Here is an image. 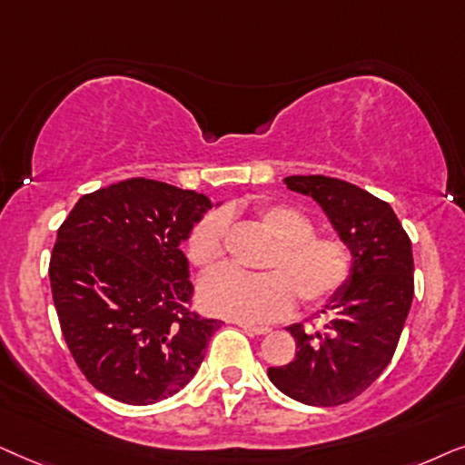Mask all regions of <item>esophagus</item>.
<instances>
[{
	"label": "esophagus",
	"mask_w": 465,
	"mask_h": 465,
	"mask_svg": "<svg viewBox=\"0 0 465 465\" xmlns=\"http://www.w3.org/2000/svg\"><path fill=\"white\" fill-rule=\"evenodd\" d=\"M240 327H242L246 333H251V336H265V333L272 331L270 327H259V325H251V323H240Z\"/></svg>",
	"instance_id": "esophagus-1"
}]
</instances>
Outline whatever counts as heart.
<instances>
[{
  "instance_id": "b5f03b06",
  "label": "heart",
  "mask_w": 465,
  "mask_h": 465,
  "mask_svg": "<svg viewBox=\"0 0 465 465\" xmlns=\"http://www.w3.org/2000/svg\"><path fill=\"white\" fill-rule=\"evenodd\" d=\"M255 221L274 244L265 251L262 274L223 270L200 287V302L208 312L244 323L276 321L300 304L314 311L331 302L351 281L352 249L336 232H314V223L300 208L265 202L255 208ZM227 216L208 213L189 232L187 259L208 274L225 262Z\"/></svg>"
}]
</instances>
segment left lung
Returning <instances> with one entry per match:
<instances>
[{
  "instance_id": "8db88e82",
  "label": "left lung",
  "mask_w": 465,
  "mask_h": 465,
  "mask_svg": "<svg viewBox=\"0 0 465 465\" xmlns=\"http://www.w3.org/2000/svg\"><path fill=\"white\" fill-rule=\"evenodd\" d=\"M287 189L311 195L340 236L355 265L346 287L327 302L323 331L297 323L295 359L268 368L284 395L308 406H340L363 393L398 349L414 295L411 238L393 208L355 184L330 176H289Z\"/></svg>"
}]
</instances>
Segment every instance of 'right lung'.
I'll return each mask as SVG.
<instances>
[{"mask_svg": "<svg viewBox=\"0 0 465 465\" xmlns=\"http://www.w3.org/2000/svg\"><path fill=\"white\" fill-rule=\"evenodd\" d=\"M213 203L129 178L86 193L53 246V302L67 349L97 391L148 406L181 391L221 327L191 308L181 242Z\"/></svg>", "mask_w": 465, "mask_h": 465, "instance_id": "add662e5", "label": "right lung"}]
</instances>
